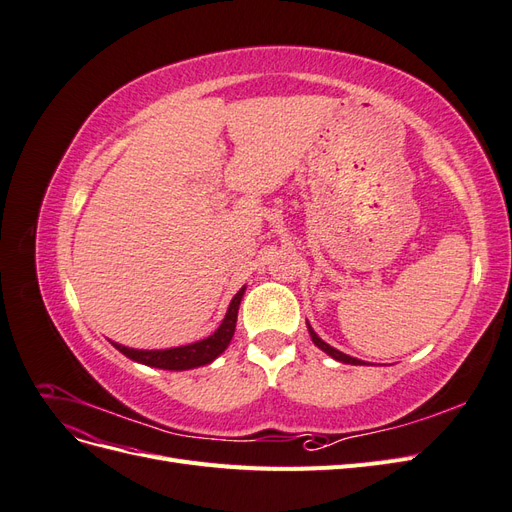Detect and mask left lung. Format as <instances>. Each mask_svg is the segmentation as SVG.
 <instances>
[{"label": "left lung", "instance_id": "obj_1", "mask_svg": "<svg viewBox=\"0 0 512 512\" xmlns=\"http://www.w3.org/2000/svg\"><path fill=\"white\" fill-rule=\"evenodd\" d=\"M309 335H312V342L320 348V350H324L327 354H331L333 359H337V361H342V363H348V365H363L359 359H354V356H348V354H344V352H339V350H335L333 346H329L327 342H322V339L312 331V327H309Z\"/></svg>", "mask_w": 512, "mask_h": 512}]
</instances>
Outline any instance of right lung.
<instances>
[{
    "mask_svg": "<svg viewBox=\"0 0 512 512\" xmlns=\"http://www.w3.org/2000/svg\"><path fill=\"white\" fill-rule=\"evenodd\" d=\"M243 297V288L235 294V299L230 301V307L226 312V318L218 327V331L211 333L207 339H200V342H194L190 346H179V348H170V350H134L126 348L121 344H113L119 352H123L132 361H138L143 365L151 367H160V369H192L211 363L215 356H220L228 344L232 335H235V324H237V312H239V303Z\"/></svg>",
    "mask_w": 512,
    "mask_h": 512,
    "instance_id": "right-lung-1",
    "label": "right lung"
}]
</instances>
